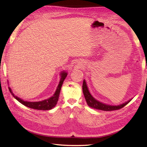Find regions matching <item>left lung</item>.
<instances>
[{
	"label": "left lung",
	"instance_id": "1",
	"mask_svg": "<svg viewBox=\"0 0 147 147\" xmlns=\"http://www.w3.org/2000/svg\"><path fill=\"white\" fill-rule=\"evenodd\" d=\"M82 91H83L85 99L86 100V102L89 107L93 108V109H95L103 110V111H112V110H119L122 109V108H123L124 107H125L127 103H129L131 100H129L128 101H126L125 103L117 106L108 105L101 103L100 101L95 100V99L92 96L91 94H90V92H89L88 90V86L86 85V82L85 81V80H83Z\"/></svg>",
	"mask_w": 147,
	"mask_h": 147
}]
</instances>
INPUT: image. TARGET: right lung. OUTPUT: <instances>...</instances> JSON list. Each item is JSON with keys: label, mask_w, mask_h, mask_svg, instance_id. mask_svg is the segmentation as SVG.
<instances>
[{"label": "right lung", "mask_w": 147, "mask_h": 147, "mask_svg": "<svg viewBox=\"0 0 147 147\" xmlns=\"http://www.w3.org/2000/svg\"><path fill=\"white\" fill-rule=\"evenodd\" d=\"M61 77L60 81H59V85L58 86V88H57V89H56L55 94H54L52 97L47 99V100L41 101H37V102H30V101H25L24 100H22V99H20V98L16 96H15L13 93V92H12L10 88H9V90L11 93L12 94V95L13 96L14 98H16V100L19 101V102L23 104V105H25V106L29 107V108H31V109H36V110H51V109H52L53 107H55L56 106V105L57 104V102H58L63 82L66 77L67 76V73L65 72V71H63V72L61 73Z\"/></svg>", "instance_id": "obj_1"}]
</instances>
